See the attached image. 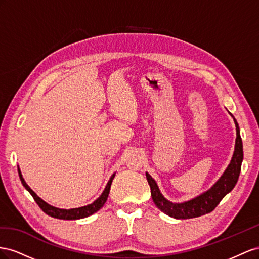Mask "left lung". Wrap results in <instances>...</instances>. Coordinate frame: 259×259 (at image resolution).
<instances>
[{
  "label": "left lung",
  "instance_id": "left-lung-1",
  "mask_svg": "<svg viewBox=\"0 0 259 259\" xmlns=\"http://www.w3.org/2000/svg\"><path fill=\"white\" fill-rule=\"evenodd\" d=\"M230 115L232 116V114ZM233 120L236 128V139L232 159L218 181L201 195L183 203H172L160 193L157 183L146 172V179L150 184L153 202L162 212L176 219H189L203 216L215 209L221 199L232 191L238 182L243 160V144L240 136V128L234 117Z\"/></svg>",
  "mask_w": 259,
  "mask_h": 259
}]
</instances>
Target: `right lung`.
I'll list each match as a JSON object with an SVG mask.
<instances>
[{
    "mask_svg": "<svg viewBox=\"0 0 259 259\" xmlns=\"http://www.w3.org/2000/svg\"><path fill=\"white\" fill-rule=\"evenodd\" d=\"M18 175L21 183L25 187V189L30 193L33 197V199L35 201V203L39 205V207L47 213V215L53 217V218H57V219H64V220H75V219H81V218H85L88 216H91L92 213L97 212L98 210H100L103 206H104L105 202L107 201V197L109 194L110 191V186H112L113 179L115 178V174H113V176L110 177L109 181L107 182V186L105 187L103 193L101 194V196L99 198L95 199V201L92 204H89L87 206H83V207H78V208H71V209H62V208H57L54 207V206H51L50 204L46 203L41 199L38 195H36L34 192L29 188L28 184L26 183L25 179L23 178V175L20 172V169L18 168Z\"/></svg>",
    "mask_w": 259,
    "mask_h": 259,
    "instance_id": "obj_1",
    "label": "right lung"
}]
</instances>
